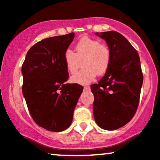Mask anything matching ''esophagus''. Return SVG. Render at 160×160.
Masks as SVG:
<instances>
[{
  "mask_svg": "<svg viewBox=\"0 0 160 160\" xmlns=\"http://www.w3.org/2000/svg\"><path fill=\"white\" fill-rule=\"evenodd\" d=\"M83 90L84 91L90 90V87H89V86H85V87H84V89H83Z\"/></svg>",
  "mask_w": 160,
  "mask_h": 160,
  "instance_id": "34e87169",
  "label": "esophagus"
}]
</instances>
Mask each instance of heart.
<instances>
[{"instance_id":"obj_1","label":"heart","mask_w":160,"mask_h":160,"mask_svg":"<svg viewBox=\"0 0 160 160\" xmlns=\"http://www.w3.org/2000/svg\"><path fill=\"white\" fill-rule=\"evenodd\" d=\"M74 52L67 49L64 54V62L69 74L77 72L82 63L81 71L71 77L73 82L87 85L95 80L97 74H105L111 61V52L106 44L89 37H83L77 43Z\"/></svg>"}]
</instances>
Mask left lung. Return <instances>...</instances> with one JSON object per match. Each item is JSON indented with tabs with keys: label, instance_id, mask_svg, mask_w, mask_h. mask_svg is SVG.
I'll use <instances>...</instances> for the list:
<instances>
[{
	"label": "left lung",
	"instance_id": "left-lung-1",
	"mask_svg": "<svg viewBox=\"0 0 160 160\" xmlns=\"http://www.w3.org/2000/svg\"><path fill=\"white\" fill-rule=\"evenodd\" d=\"M95 35L106 41L111 61L98 83L91 86L95 98L93 115L99 127L116 130L127 124L137 111L143 83L140 58L119 32H97Z\"/></svg>",
	"mask_w": 160,
	"mask_h": 160
}]
</instances>
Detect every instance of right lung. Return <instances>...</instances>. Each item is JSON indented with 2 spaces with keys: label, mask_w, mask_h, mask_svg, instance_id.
Wrapping results in <instances>:
<instances>
[{
  "label": "right lung",
  "mask_w": 160,
  "mask_h": 160,
  "mask_svg": "<svg viewBox=\"0 0 160 160\" xmlns=\"http://www.w3.org/2000/svg\"><path fill=\"white\" fill-rule=\"evenodd\" d=\"M74 32L46 38L28 51L22 66V93L33 120L40 127L62 132L71 126L82 86L66 83L64 54Z\"/></svg>",
  "instance_id": "1"
}]
</instances>
